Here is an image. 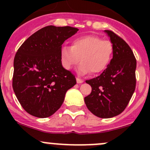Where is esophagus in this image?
<instances>
[{
    "label": "esophagus",
    "mask_w": 150,
    "mask_h": 150,
    "mask_svg": "<svg viewBox=\"0 0 150 150\" xmlns=\"http://www.w3.org/2000/svg\"><path fill=\"white\" fill-rule=\"evenodd\" d=\"M76 81H77V83H83V81L81 79H80L79 78H76Z\"/></svg>",
    "instance_id": "1"
}]
</instances>
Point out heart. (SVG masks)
Listing matches in <instances>:
<instances>
[{"label": "heart", "mask_w": 150, "mask_h": 150, "mask_svg": "<svg viewBox=\"0 0 150 150\" xmlns=\"http://www.w3.org/2000/svg\"><path fill=\"white\" fill-rule=\"evenodd\" d=\"M113 54V45L110 40H103L96 35H85L75 39L71 47L64 46L61 50L63 66L72 69L79 63L80 74L97 75L110 64Z\"/></svg>", "instance_id": "b5f03b06"}]
</instances>
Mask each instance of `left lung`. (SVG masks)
I'll use <instances>...</instances> for the list:
<instances>
[{"mask_svg": "<svg viewBox=\"0 0 150 150\" xmlns=\"http://www.w3.org/2000/svg\"><path fill=\"white\" fill-rule=\"evenodd\" d=\"M113 45V58L99 76L86 81L92 88L84 98L87 108L101 118L122 112L136 88V59L128 43L111 30H105Z\"/></svg>", "mask_w": 150, "mask_h": 150, "instance_id": "1", "label": "left lung"}]
</instances>
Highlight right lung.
Instances as JSON below:
<instances>
[{
	"mask_svg": "<svg viewBox=\"0 0 150 150\" xmlns=\"http://www.w3.org/2000/svg\"><path fill=\"white\" fill-rule=\"evenodd\" d=\"M49 25L28 38L13 60L12 87L24 110L40 118L55 113L67 91L76 84L73 74L62 65V45L78 31Z\"/></svg>",
	"mask_w": 150,
	"mask_h": 150,
	"instance_id": "obj_1",
	"label": "right lung"
}]
</instances>
